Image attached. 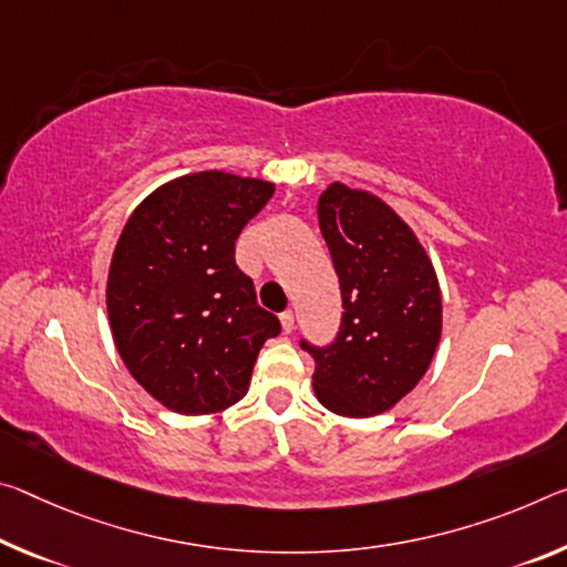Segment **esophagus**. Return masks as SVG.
Segmentation results:
<instances>
[{"mask_svg": "<svg viewBox=\"0 0 567 567\" xmlns=\"http://www.w3.org/2000/svg\"><path fill=\"white\" fill-rule=\"evenodd\" d=\"M280 322H282V332H292V330H295V316H292L290 310L282 312V316H280Z\"/></svg>", "mask_w": 567, "mask_h": 567, "instance_id": "obj_1", "label": "esophagus"}]
</instances>
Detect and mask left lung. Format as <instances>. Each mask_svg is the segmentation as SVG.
Returning <instances> with one entry per match:
<instances>
[{"label": "left lung", "mask_w": 567, "mask_h": 567, "mask_svg": "<svg viewBox=\"0 0 567 567\" xmlns=\"http://www.w3.org/2000/svg\"><path fill=\"white\" fill-rule=\"evenodd\" d=\"M318 224L336 265L343 322L316 363L312 391L328 411L371 419L424 379L442 340V287L429 251L393 206L365 188L328 184Z\"/></svg>", "instance_id": "1"}]
</instances>
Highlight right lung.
<instances>
[{"label":"right lung","mask_w":567,"mask_h":567,"mask_svg":"<svg viewBox=\"0 0 567 567\" xmlns=\"http://www.w3.org/2000/svg\"><path fill=\"white\" fill-rule=\"evenodd\" d=\"M272 182L196 171L154 188L115 241L105 308L121 361L148 396L184 416L235 406L280 320L235 262Z\"/></svg>","instance_id":"1"}]
</instances>
